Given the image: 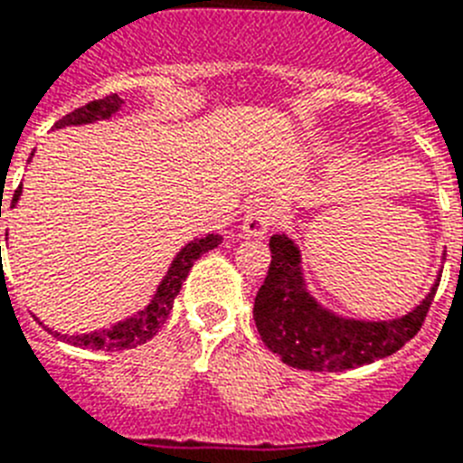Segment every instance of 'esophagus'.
Returning <instances> with one entry per match:
<instances>
[{"label":"esophagus","mask_w":463,"mask_h":463,"mask_svg":"<svg viewBox=\"0 0 463 463\" xmlns=\"http://www.w3.org/2000/svg\"><path fill=\"white\" fill-rule=\"evenodd\" d=\"M275 204L266 197H259V200L251 202V207L244 213V225L242 231L250 235V238H266L268 232L273 231L275 223Z\"/></svg>","instance_id":"34e87169"}]
</instances>
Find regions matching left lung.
<instances>
[{
	"instance_id": "left-lung-1",
	"label": "left lung",
	"mask_w": 463,
	"mask_h": 463,
	"mask_svg": "<svg viewBox=\"0 0 463 463\" xmlns=\"http://www.w3.org/2000/svg\"><path fill=\"white\" fill-rule=\"evenodd\" d=\"M270 254V268L254 301V322L263 344L297 370L341 372L393 355L421 329L440 282L438 278L405 316L357 320L334 313L310 294L301 250L289 235H273Z\"/></svg>"
}]
</instances>
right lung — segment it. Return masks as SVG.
<instances>
[{
	"mask_svg": "<svg viewBox=\"0 0 463 463\" xmlns=\"http://www.w3.org/2000/svg\"><path fill=\"white\" fill-rule=\"evenodd\" d=\"M122 106H124V100L119 99L118 93H112V96L91 100V103H87V106L72 110L70 115H65L63 119H58V122L53 124V129L80 127V124H93V122H100V119H110L115 112L122 110ZM21 193H23V185H18V190L14 193V200H11V209L18 204ZM0 216H2V207H0ZM221 242H223V238L216 235V232H209V235H204V238L190 240L184 250L174 256L172 266H169V270L165 273L162 282L157 285V289H155L153 298L147 301V306H143L141 310H136L134 316L115 322V325H110V327L93 329V332H87V334H61V332H53V329L49 327L46 329H49L56 339H63L65 344H72L77 345V348H91V351H124V348H136V345L146 344V341H150L155 334L159 332V327L165 325V320L169 317V313H172L174 298L178 297V291H181V287H184L193 263H195L202 254H207L209 250H216ZM0 256H2V247H0ZM40 325H44V322H40Z\"/></svg>",
	"mask_w": 463,
	"mask_h": 463,
	"instance_id": "obj_1",
	"label": "right lung"
}]
</instances>
